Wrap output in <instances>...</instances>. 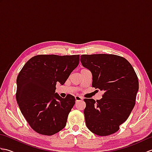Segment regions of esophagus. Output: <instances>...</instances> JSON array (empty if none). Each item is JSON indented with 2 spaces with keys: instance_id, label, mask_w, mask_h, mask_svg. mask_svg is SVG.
<instances>
[{
  "instance_id": "34e87169",
  "label": "esophagus",
  "mask_w": 152,
  "mask_h": 152,
  "mask_svg": "<svg viewBox=\"0 0 152 152\" xmlns=\"http://www.w3.org/2000/svg\"><path fill=\"white\" fill-rule=\"evenodd\" d=\"M75 99H76V102H78V101H82L83 98L82 97V96H75Z\"/></svg>"
}]
</instances>
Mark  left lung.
<instances>
[{
    "instance_id": "obj_1",
    "label": "left lung",
    "mask_w": 152,
    "mask_h": 152,
    "mask_svg": "<svg viewBox=\"0 0 152 152\" xmlns=\"http://www.w3.org/2000/svg\"><path fill=\"white\" fill-rule=\"evenodd\" d=\"M80 61L91 71L92 86L104 91L96 101L84 99L87 127L99 136L114 133L135 105L138 91L136 72L127 59L113 54L82 55Z\"/></svg>"
}]
</instances>
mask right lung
<instances>
[{"label": "right lung", "instance_id": "right-lung-1", "mask_svg": "<svg viewBox=\"0 0 152 152\" xmlns=\"http://www.w3.org/2000/svg\"><path fill=\"white\" fill-rule=\"evenodd\" d=\"M79 55H38L28 60L17 78L16 100L28 124L37 133L51 136L66 126L75 98L56 93L78 66Z\"/></svg>", "mask_w": 152, "mask_h": 152}]
</instances>
